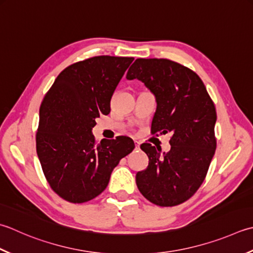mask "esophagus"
Masks as SVG:
<instances>
[{
  "mask_svg": "<svg viewBox=\"0 0 253 253\" xmlns=\"http://www.w3.org/2000/svg\"><path fill=\"white\" fill-rule=\"evenodd\" d=\"M138 149H139V142L135 141V150H138Z\"/></svg>",
  "mask_w": 253,
  "mask_h": 253,
  "instance_id": "esophagus-1",
  "label": "esophagus"
}]
</instances>
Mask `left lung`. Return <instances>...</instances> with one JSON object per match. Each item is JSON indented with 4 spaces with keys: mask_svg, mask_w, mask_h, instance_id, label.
I'll return each instance as SVG.
<instances>
[{
    "mask_svg": "<svg viewBox=\"0 0 253 253\" xmlns=\"http://www.w3.org/2000/svg\"><path fill=\"white\" fill-rule=\"evenodd\" d=\"M127 80L138 79L156 95L151 133L171 132L169 152L142 143L149 163L137 172L138 190L152 204L180 205L204 182L216 150V108L197 74L169 59L138 58Z\"/></svg>",
    "mask_w": 253,
    "mask_h": 253,
    "instance_id": "1",
    "label": "left lung"
}]
</instances>
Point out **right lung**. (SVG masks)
<instances>
[{"mask_svg": "<svg viewBox=\"0 0 253 253\" xmlns=\"http://www.w3.org/2000/svg\"><path fill=\"white\" fill-rule=\"evenodd\" d=\"M132 57L97 56L67 67L39 108L36 150L52 191L80 204L106 189L112 172L135 143L126 136L95 140L92 128L111 112V100Z\"/></svg>", "mask_w": 253, "mask_h": 253, "instance_id": "add662e5", "label": "right lung"}]
</instances>
